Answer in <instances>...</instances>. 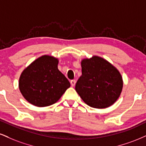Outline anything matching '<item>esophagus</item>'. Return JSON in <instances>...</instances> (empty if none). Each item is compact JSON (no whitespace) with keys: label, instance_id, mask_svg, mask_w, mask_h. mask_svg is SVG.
Listing matches in <instances>:
<instances>
[{"label":"esophagus","instance_id":"esophagus-1","mask_svg":"<svg viewBox=\"0 0 146 146\" xmlns=\"http://www.w3.org/2000/svg\"><path fill=\"white\" fill-rule=\"evenodd\" d=\"M71 84L72 86H74L75 85V83H76V81H75V80H71Z\"/></svg>","mask_w":146,"mask_h":146}]
</instances>
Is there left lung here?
Here are the masks:
<instances>
[{
    "label": "left lung",
    "instance_id": "left-lung-1",
    "mask_svg": "<svg viewBox=\"0 0 146 146\" xmlns=\"http://www.w3.org/2000/svg\"><path fill=\"white\" fill-rule=\"evenodd\" d=\"M82 75L75 85L82 99L92 108L103 109L113 105L120 96L123 81L120 72L99 56L84 59Z\"/></svg>",
    "mask_w": 146,
    "mask_h": 146
}]
</instances>
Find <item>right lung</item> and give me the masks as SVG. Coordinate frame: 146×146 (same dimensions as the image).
<instances>
[{
    "label": "right lung",
    "instance_id": "obj_1",
    "mask_svg": "<svg viewBox=\"0 0 146 146\" xmlns=\"http://www.w3.org/2000/svg\"><path fill=\"white\" fill-rule=\"evenodd\" d=\"M58 64L57 58L45 55L23 71L19 88L26 101L37 107L49 106L58 101L71 84L58 70Z\"/></svg>",
    "mask_w": 146,
    "mask_h": 146
}]
</instances>
